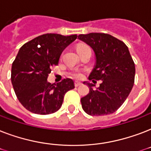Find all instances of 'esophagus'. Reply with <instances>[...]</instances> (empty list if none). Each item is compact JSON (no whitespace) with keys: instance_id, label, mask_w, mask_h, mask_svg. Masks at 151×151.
Here are the masks:
<instances>
[{"instance_id":"34e87169","label":"esophagus","mask_w":151,"mask_h":151,"mask_svg":"<svg viewBox=\"0 0 151 151\" xmlns=\"http://www.w3.org/2000/svg\"><path fill=\"white\" fill-rule=\"evenodd\" d=\"M74 85H75V87H78V86L81 85V82H80V81H75L74 82Z\"/></svg>"}]
</instances>
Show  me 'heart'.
<instances>
[{"instance_id": "b5f03b06", "label": "heart", "mask_w": 151, "mask_h": 151, "mask_svg": "<svg viewBox=\"0 0 151 151\" xmlns=\"http://www.w3.org/2000/svg\"><path fill=\"white\" fill-rule=\"evenodd\" d=\"M84 47H86V45H79L78 47V49H81V48H84ZM74 76H75L76 78H81V73H74Z\"/></svg>"}]
</instances>
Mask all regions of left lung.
Returning a JSON list of instances; mask_svg holds the SVG:
<instances>
[{"label":"left lung","mask_w":151,"mask_h":151,"mask_svg":"<svg viewBox=\"0 0 151 151\" xmlns=\"http://www.w3.org/2000/svg\"><path fill=\"white\" fill-rule=\"evenodd\" d=\"M78 39L89 45L96 56L88 79L103 81L95 90V85L84 82L88 85L89 93L81 99L83 110L92 116L113 114L123 104L134 85L136 68L129 48L107 34H80Z\"/></svg>","instance_id":"8db88e82"}]
</instances>
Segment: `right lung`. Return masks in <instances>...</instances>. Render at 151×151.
I'll return each instance as SVG.
<instances>
[{
    "mask_svg": "<svg viewBox=\"0 0 151 151\" xmlns=\"http://www.w3.org/2000/svg\"><path fill=\"white\" fill-rule=\"evenodd\" d=\"M77 37V34H46L20 48L12 66L11 80L18 99L27 110L42 115L56 112L66 92L74 88L70 78L57 84L48 82L47 78L51 67L58 65L62 52Z\"/></svg>",
    "mask_w": 151,
    "mask_h": 151,
    "instance_id": "1",
    "label": "right lung"
}]
</instances>
